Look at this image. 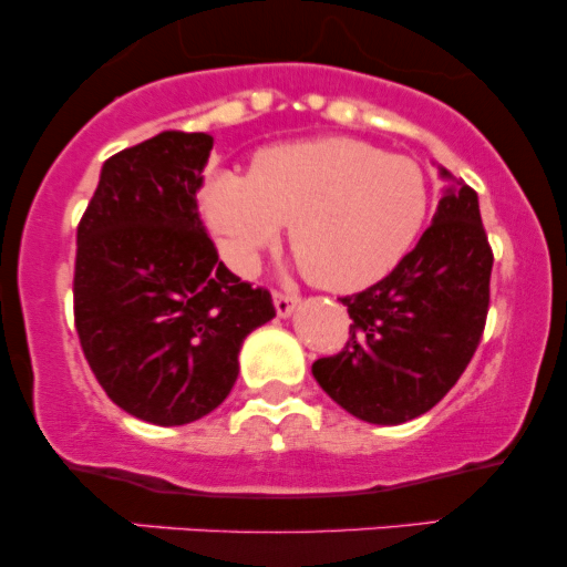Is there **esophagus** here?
Instances as JSON below:
<instances>
[{
    "label": "esophagus",
    "mask_w": 567,
    "mask_h": 567,
    "mask_svg": "<svg viewBox=\"0 0 567 567\" xmlns=\"http://www.w3.org/2000/svg\"><path fill=\"white\" fill-rule=\"evenodd\" d=\"M301 301V298L296 296V292H282V290H275V309L279 317H288L292 315V309H296V303Z\"/></svg>",
    "instance_id": "obj_1"
}]
</instances>
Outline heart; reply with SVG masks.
Segmentation results:
<instances>
[{"label": "heart", "instance_id": "b5f03b06", "mask_svg": "<svg viewBox=\"0 0 567 567\" xmlns=\"http://www.w3.org/2000/svg\"><path fill=\"white\" fill-rule=\"evenodd\" d=\"M432 188L415 159L354 138L279 143L250 175L218 173L205 218L226 261L247 271L288 224L303 275L324 290H360L386 277L415 245Z\"/></svg>", "mask_w": 567, "mask_h": 567}]
</instances>
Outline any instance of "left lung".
Here are the masks:
<instances>
[{
    "label": "left lung",
    "mask_w": 567,
    "mask_h": 567,
    "mask_svg": "<svg viewBox=\"0 0 567 567\" xmlns=\"http://www.w3.org/2000/svg\"><path fill=\"white\" fill-rule=\"evenodd\" d=\"M491 269L477 192L458 181L419 245L368 290L341 298L351 317L347 347L311 365L317 383L368 424L419 419L451 392L480 347Z\"/></svg>",
    "instance_id": "1"
}]
</instances>
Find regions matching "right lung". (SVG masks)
Segmentation results:
<instances>
[{
    "mask_svg": "<svg viewBox=\"0 0 567 567\" xmlns=\"http://www.w3.org/2000/svg\"><path fill=\"white\" fill-rule=\"evenodd\" d=\"M207 133L165 130L103 162L76 226L74 324L114 405L157 426L216 410L271 292L218 261L197 207Z\"/></svg>",
    "mask_w": 567,
    "mask_h": 567,
    "instance_id": "1",
    "label": "right lung"
}]
</instances>
